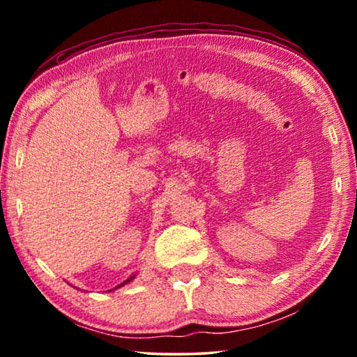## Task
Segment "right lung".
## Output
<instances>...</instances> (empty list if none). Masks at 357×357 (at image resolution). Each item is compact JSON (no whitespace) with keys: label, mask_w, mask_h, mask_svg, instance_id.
Segmentation results:
<instances>
[{"label":"right lung","mask_w":357,"mask_h":357,"mask_svg":"<svg viewBox=\"0 0 357 357\" xmlns=\"http://www.w3.org/2000/svg\"><path fill=\"white\" fill-rule=\"evenodd\" d=\"M134 277H135V275H132V277H129V279H128V280H124V282H123V283H121V285H118L116 288H119V287H123V285H126V283H129V282H130L132 279H134Z\"/></svg>","instance_id":"1"}]
</instances>
